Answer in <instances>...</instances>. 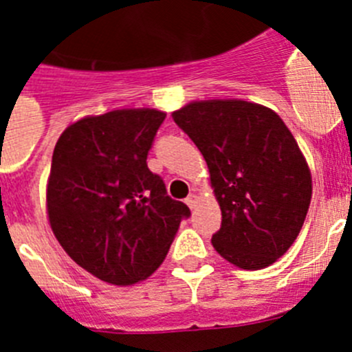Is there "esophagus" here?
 <instances>
[{
    "instance_id": "34e87169",
    "label": "esophagus",
    "mask_w": 352,
    "mask_h": 352,
    "mask_svg": "<svg viewBox=\"0 0 352 352\" xmlns=\"http://www.w3.org/2000/svg\"><path fill=\"white\" fill-rule=\"evenodd\" d=\"M197 195H195V194H190V195H188V197H186L185 199V203H186V206H188V208H194L195 206V203H197Z\"/></svg>"
}]
</instances>
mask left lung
I'll list each match as a JSON object with an SVG mask.
<instances>
[{
    "mask_svg": "<svg viewBox=\"0 0 352 352\" xmlns=\"http://www.w3.org/2000/svg\"><path fill=\"white\" fill-rule=\"evenodd\" d=\"M210 169L222 211L214 250L243 270L275 263L300 234L312 176L280 116L245 100L190 102L173 113Z\"/></svg>",
    "mask_w": 352,
    "mask_h": 352,
    "instance_id": "left-lung-1",
    "label": "left lung"
}]
</instances>
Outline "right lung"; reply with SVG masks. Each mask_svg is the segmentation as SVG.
<instances>
[{"mask_svg": "<svg viewBox=\"0 0 352 352\" xmlns=\"http://www.w3.org/2000/svg\"><path fill=\"white\" fill-rule=\"evenodd\" d=\"M164 120L157 109H120L72 123L56 142L49 223L68 256L107 284L148 278L190 217L146 164Z\"/></svg>", "mask_w": 352, "mask_h": 352, "instance_id": "1", "label": "right lung"}]
</instances>
